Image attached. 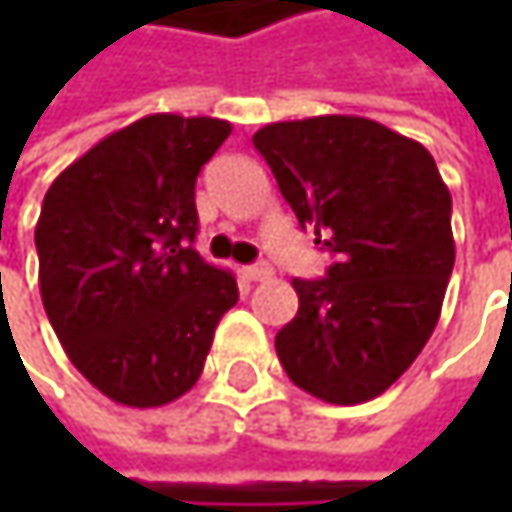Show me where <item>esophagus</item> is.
<instances>
[{
	"instance_id": "esophagus-1",
	"label": "esophagus",
	"mask_w": 512,
	"mask_h": 512,
	"mask_svg": "<svg viewBox=\"0 0 512 512\" xmlns=\"http://www.w3.org/2000/svg\"><path fill=\"white\" fill-rule=\"evenodd\" d=\"M272 275V269L266 263H257V266H243V278L246 281H266Z\"/></svg>"
}]
</instances>
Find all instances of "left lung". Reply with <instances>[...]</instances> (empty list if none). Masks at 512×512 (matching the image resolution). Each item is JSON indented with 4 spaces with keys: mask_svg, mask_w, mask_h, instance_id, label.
<instances>
[{
    "mask_svg": "<svg viewBox=\"0 0 512 512\" xmlns=\"http://www.w3.org/2000/svg\"><path fill=\"white\" fill-rule=\"evenodd\" d=\"M252 142L299 225L335 255L326 278H293L299 311L275 335L281 367L326 403L373 400L430 341L454 269L436 159L358 115L266 124Z\"/></svg>",
    "mask_w": 512,
    "mask_h": 512,
    "instance_id": "1",
    "label": "left lung"
}]
</instances>
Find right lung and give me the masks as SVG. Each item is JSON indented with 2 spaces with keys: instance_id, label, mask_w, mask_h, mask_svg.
I'll return each instance as SVG.
<instances>
[{
  "instance_id": "right-lung-1",
  "label": "right lung",
  "mask_w": 512,
  "mask_h": 512,
  "mask_svg": "<svg viewBox=\"0 0 512 512\" xmlns=\"http://www.w3.org/2000/svg\"><path fill=\"white\" fill-rule=\"evenodd\" d=\"M231 136L159 112L106 136L47 189L38 284L73 367L109 400L156 409L201 376L237 278L192 249L195 180Z\"/></svg>"
}]
</instances>
